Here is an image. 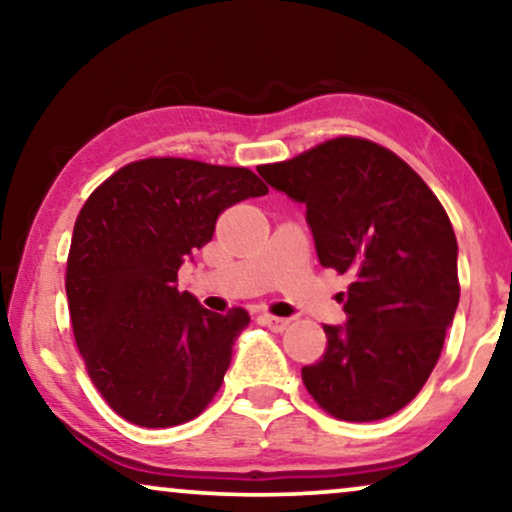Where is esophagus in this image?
Instances as JSON below:
<instances>
[{
  "label": "esophagus",
  "mask_w": 512,
  "mask_h": 512,
  "mask_svg": "<svg viewBox=\"0 0 512 512\" xmlns=\"http://www.w3.org/2000/svg\"><path fill=\"white\" fill-rule=\"evenodd\" d=\"M261 324H263V326H268L270 331H275V333H282V331H286V326L291 324V319L275 317V314H261Z\"/></svg>",
  "instance_id": "obj_1"
}]
</instances>
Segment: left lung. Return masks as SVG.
Masks as SVG:
<instances>
[{
    "label": "left lung",
    "mask_w": 512,
    "mask_h": 512,
    "mask_svg": "<svg viewBox=\"0 0 512 512\" xmlns=\"http://www.w3.org/2000/svg\"><path fill=\"white\" fill-rule=\"evenodd\" d=\"M258 174L307 207L319 263L352 277L347 324L324 326L326 352L303 368L307 391L345 422L394 415L429 380L459 305L450 216L403 158L361 137Z\"/></svg>",
    "instance_id": "8db88e82"
}]
</instances>
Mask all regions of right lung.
Masks as SVG:
<instances>
[{
    "label": "right lung",
    "mask_w": 512,
    "mask_h": 512,
    "mask_svg": "<svg viewBox=\"0 0 512 512\" xmlns=\"http://www.w3.org/2000/svg\"><path fill=\"white\" fill-rule=\"evenodd\" d=\"M268 186L247 167L144 158L90 193L67 256L76 347L109 408L146 429L191 422L212 403L249 312L216 314L177 272L216 219Z\"/></svg>",
    "instance_id": "right-lung-1"
}]
</instances>
